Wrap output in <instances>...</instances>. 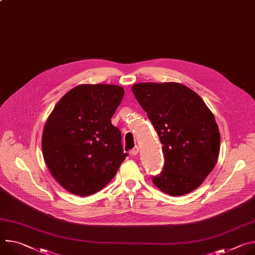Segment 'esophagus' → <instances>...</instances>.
<instances>
[{"label":"esophagus","mask_w":255,"mask_h":255,"mask_svg":"<svg viewBox=\"0 0 255 255\" xmlns=\"http://www.w3.org/2000/svg\"><path fill=\"white\" fill-rule=\"evenodd\" d=\"M138 151H139V147H138V146L136 145V146H135V147L130 151V153H131L132 155H136V154L138 153Z\"/></svg>","instance_id":"1"}]
</instances>
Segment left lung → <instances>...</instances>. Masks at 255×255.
Masks as SVG:
<instances>
[{"mask_svg": "<svg viewBox=\"0 0 255 255\" xmlns=\"http://www.w3.org/2000/svg\"><path fill=\"white\" fill-rule=\"evenodd\" d=\"M132 91L163 144L165 165L152 182L172 196L196 189L215 168L221 137L213 113L180 83H137Z\"/></svg>", "mask_w": 255, "mask_h": 255, "instance_id": "8db88e82", "label": "left lung"}]
</instances>
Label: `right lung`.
<instances>
[{
  "label": "right lung",
  "instance_id": "1",
  "mask_svg": "<svg viewBox=\"0 0 255 255\" xmlns=\"http://www.w3.org/2000/svg\"><path fill=\"white\" fill-rule=\"evenodd\" d=\"M124 97L117 85L83 84L58 102L41 147L53 177L75 195L94 194L114 178L128 153L111 119Z\"/></svg>",
  "mask_w": 255,
  "mask_h": 255
}]
</instances>
